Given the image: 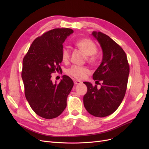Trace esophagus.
Here are the masks:
<instances>
[{
  "label": "esophagus",
  "mask_w": 149,
  "mask_h": 149,
  "mask_svg": "<svg viewBox=\"0 0 149 149\" xmlns=\"http://www.w3.org/2000/svg\"><path fill=\"white\" fill-rule=\"evenodd\" d=\"M74 83L75 84H80L82 83V82L80 81H79V80H74Z\"/></svg>",
  "instance_id": "esophagus-1"
}]
</instances>
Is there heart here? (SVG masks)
<instances>
[{"instance_id": "b5f03b06", "label": "heart", "mask_w": 149, "mask_h": 149, "mask_svg": "<svg viewBox=\"0 0 149 149\" xmlns=\"http://www.w3.org/2000/svg\"><path fill=\"white\" fill-rule=\"evenodd\" d=\"M74 45L81 51L86 55V60L91 64H95L97 61L96 53L97 52V47L96 43L89 38H81L74 42ZM70 51L67 47H63L61 50L62 61L67 63L70 59ZM89 73L87 67L78 65H73L67 70V73L76 79H82L86 75Z\"/></svg>"}]
</instances>
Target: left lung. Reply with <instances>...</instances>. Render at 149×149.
<instances>
[{
    "label": "left lung",
    "instance_id": "8db88e82",
    "mask_svg": "<svg viewBox=\"0 0 149 149\" xmlns=\"http://www.w3.org/2000/svg\"><path fill=\"white\" fill-rule=\"evenodd\" d=\"M93 35L100 43L103 52L102 63L93 78L102 81L101 88L84 82L88 91L83 97L84 107L90 114L103 118L115 112L123 101L127 89L129 65L123 49L109 36L100 31Z\"/></svg>",
    "mask_w": 149,
    "mask_h": 149
}]
</instances>
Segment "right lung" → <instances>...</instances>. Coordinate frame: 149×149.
Wrapping results in <instances>:
<instances>
[{
  "label": "right lung",
  "instance_id": "add662e5",
  "mask_svg": "<svg viewBox=\"0 0 149 149\" xmlns=\"http://www.w3.org/2000/svg\"><path fill=\"white\" fill-rule=\"evenodd\" d=\"M73 33L70 29H54L36 38L23 59L22 78L25 95L31 109L43 118H57L66 107L73 86L69 76L53 83L52 73L60 71L63 43Z\"/></svg>",
  "mask_w": 149,
  "mask_h": 149
}]
</instances>
